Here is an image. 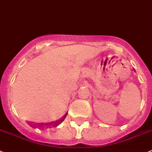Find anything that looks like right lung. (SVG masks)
Masks as SVG:
<instances>
[{
	"label": "right lung",
	"instance_id": "add662e5",
	"mask_svg": "<svg viewBox=\"0 0 152 152\" xmlns=\"http://www.w3.org/2000/svg\"><path fill=\"white\" fill-rule=\"evenodd\" d=\"M67 113H65L64 114V116H63L62 117H61V119H60L59 120H57L56 122H51L50 123H39V125H38V127L39 128H43V127H55V126H57L58 124H60V123H61V122L63 121V120L65 119V117H67Z\"/></svg>",
	"mask_w": 152,
	"mask_h": 152
}]
</instances>
